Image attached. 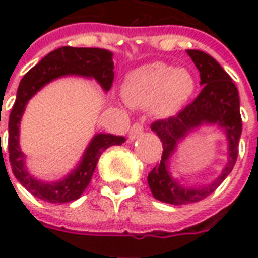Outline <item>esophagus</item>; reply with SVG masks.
<instances>
[{
    "label": "esophagus",
    "instance_id": "obj_1",
    "mask_svg": "<svg viewBox=\"0 0 258 258\" xmlns=\"http://www.w3.org/2000/svg\"><path fill=\"white\" fill-rule=\"evenodd\" d=\"M144 134V127L141 125L140 123H135L128 133V138L130 141H135L137 138H140L141 135Z\"/></svg>",
    "mask_w": 258,
    "mask_h": 258
}]
</instances>
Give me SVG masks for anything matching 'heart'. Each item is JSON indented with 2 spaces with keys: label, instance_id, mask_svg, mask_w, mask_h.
Segmentation results:
<instances>
[{
  "label": "heart",
  "instance_id": "b5f03b06",
  "mask_svg": "<svg viewBox=\"0 0 258 258\" xmlns=\"http://www.w3.org/2000/svg\"><path fill=\"white\" fill-rule=\"evenodd\" d=\"M196 81L189 70L153 62L135 69L125 77L124 99L130 106L151 107L162 116H174L189 102Z\"/></svg>",
  "mask_w": 258,
  "mask_h": 258
}]
</instances>
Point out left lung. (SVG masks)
<instances>
[{
  "mask_svg": "<svg viewBox=\"0 0 258 258\" xmlns=\"http://www.w3.org/2000/svg\"><path fill=\"white\" fill-rule=\"evenodd\" d=\"M186 53L199 70L200 85H203V90L177 116L157 120L151 125L152 131L162 140L163 155L160 163L148 175V184L155 199L175 206L199 202L218 188L236 163L242 134L239 94L232 79L209 53L198 49H186ZM205 125H214L227 137L228 162L222 174L211 183L202 185L181 184L169 171L172 155L178 143Z\"/></svg>",
  "mask_w": 258,
  "mask_h": 258,
  "instance_id": "obj_1",
  "label": "left lung"
}]
</instances>
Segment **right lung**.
I'll return each mask as SVG.
<instances>
[{"label":"right lung","instance_id":"right-lung-1","mask_svg":"<svg viewBox=\"0 0 258 258\" xmlns=\"http://www.w3.org/2000/svg\"><path fill=\"white\" fill-rule=\"evenodd\" d=\"M113 69V53L107 49L62 47L44 56L20 80L16 101L9 116V163L16 179L38 199L49 203H66L79 199L90 184L96 163L103 151H106L109 146L121 145L125 142V138L103 133L95 134L85 148L77 166L66 177L52 182L37 179L26 167V156L19 145L20 120L26 110V105L51 81L66 76L95 79L102 90L109 91L114 79Z\"/></svg>","mask_w":258,"mask_h":258}]
</instances>
